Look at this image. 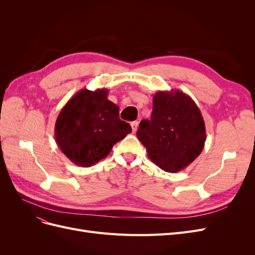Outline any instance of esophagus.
<instances>
[{"label": "esophagus", "mask_w": 255, "mask_h": 255, "mask_svg": "<svg viewBox=\"0 0 255 255\" xmlns=\"http://www.w3.org/2000/svg\"><path fill=\"white\" fill-rule=\"evenodd\" d=\"M130 127H132L133 133H136V130H137V128H138V122H137V121H133L132 123H130Z\"/></svg>", "instance_id": "34e87169"}]
</instances>
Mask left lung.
Returning a JSON list of instances; mask_svg holds the SVG:
<instances>
[{
	"label": "left lung",
	"mask_w": 255,
	"mask_h": 255,
	"mask_svg": "<svg viewBox=\"0 0 255 255\" xmlns=\"http://www.w3.org/2000/svg\"><path fill=\"white\" fill-rule=\"evenodd\" d=\"M137 137L154 164L166 172H177L201 154L206 132L194 100L171 89L154 95L151 119L140 121Z\"/></svg>",
	"instance_id": "left-lung-1"
}]
</instances>
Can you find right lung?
Listing matches in <instances>:
<instances>
[{
    "label": "right lung",
    "instance_id": "add662e5",
    "mask_svg": "<svg viewBox=\"0 0 255 255\" xmlns=\"http://www.w3.org/2000/svg\"><path fill=\"white\" fill-rule=\"evenodd\" d=\"M109 90L81 89L60 111L55 140L73 164L90 167L105 158L114 144L132 132L119 118V107L107 99Z\"/></svg>",
    "mask_w": 255,
    "mask_h": 255
}]
</instances>
